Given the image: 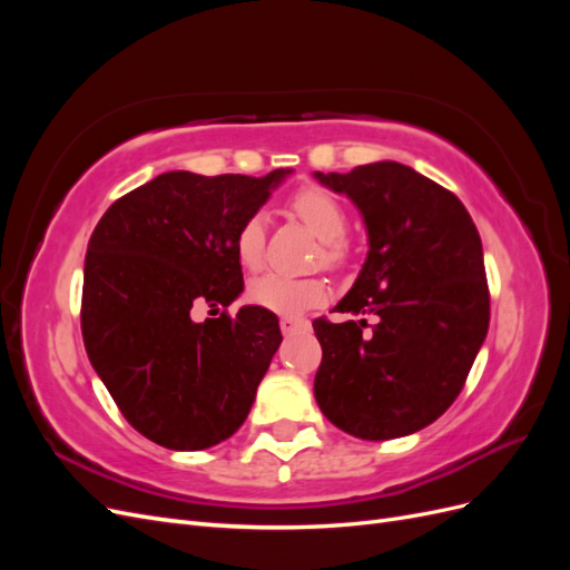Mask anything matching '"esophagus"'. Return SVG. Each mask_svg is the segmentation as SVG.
<instances>
[{"label":"esophagus","mask_w":570,"mask_h":570,"mask_svg":"<svg viewBox=\"0 0 570 570\" xmlns=\"http://www.w3.org/2000/svg\"><path fill=\"white\" fill-rule=\"evenodd\" d=\"M281 331H283L285 335L295 333V331H308V321L297 318V316H283V318H281Z\"/></svg>","instance_id":"esophagus-1"}]
</instances>
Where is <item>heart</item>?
I'll return each instance as SVG.
<instances>
[{
    "mask_svg": "<svg viewBox=\"0 0 570 570\" xmlns=\"http://www.w3.org/2000/svg\"><path fill=\"white\" fill-rule=\"evenodd\" d=\"M289 212L295 214L304 226L321 239L318 262L327 268H340L350 258V243L344 237L347 230V212L344 206L321 187H302L287 202ZM266 247V220L262 214H249L235 233L237 262L247 271H256L264 264ZM249 299L268 308L273 314L295 316L306 308L318 306L327 297V285L321 275H283L266 273L252 281Z\"/></svg>",
    "mask_w": 570,
    "mask_h": 570,
    "instance_id": "obj_1",
    "label": "heart"
}]
</instances>
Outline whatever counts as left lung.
<instances>
[{
  "label": "left lung",
  "mask_w": 570,
  "mask_h": 570,
  "mask_svg": "<svg viewBox=\"0 0 570 570\" xmlns=\"http://www.w3.org/2000/svg\"><path fill=\"white\" fill-rule=\"evenodd\" d=\"M364 216L368 256L335 308L364 321H314L323 358L314 394L325 419L361 440H392L440 419L459 396L490 325L480 235L450 189L377 161L316 174Z\"/></svg>",
  "instance_id": "1"
}]
</instances>
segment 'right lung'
<instances>
[{
	"label": "right lung",
	"mask_w": 570,
	"mask_h": 570,
	"mask_svg": "<svg viewBox=\"0 0 570 570\" xmlns=\"http://www.w3.org/2000/svg\"><path fill=\"white\" fill-rule=\"evenodd\" d=\"M289 170L264 178L170 170L116 199L85 254V350L126 421L166 450L197 452L245 423L283 335L278 316L226 308L245 287L235 233Z\"/></svg>",
	"instance_id": "right-lung-1"
}]
</instances>
